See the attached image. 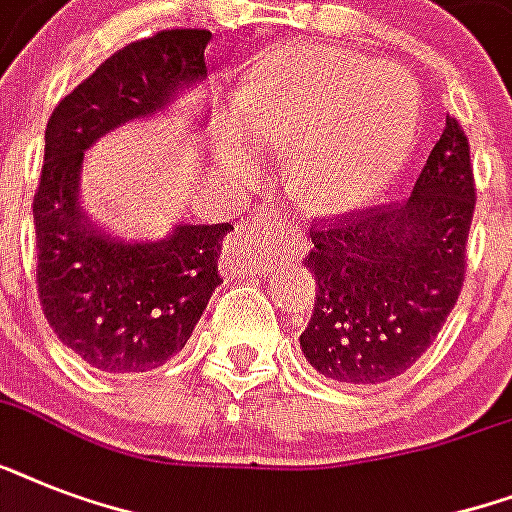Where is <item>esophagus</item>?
Masks as SVG:
<instances>
[{"mask_svg": "<svg viewBox=\"0 0 512 512\" xmlns=\"http://www.w3.org/2000/svg\"><path fill=\"white\" fill-rule=\"evenodd\" d=\"M263 255H279L287 260H303L305 236L292 228V223L281 220H265L255 228V233H239L225 241L223 268L231 276H241L252 271Z\"/></svg>", "mask_w": 512, "mask_h": 512, "instance_id": "34e87169", "label": "esophagus"}]
</instances>
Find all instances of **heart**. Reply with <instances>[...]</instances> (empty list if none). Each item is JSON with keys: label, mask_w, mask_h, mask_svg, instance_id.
<instances>
[{"label": "heart", "mask_w": 512, "mask_h": 512, "mask_svg": "<svg viewBox=\"0 0 512 512\" xmlns=\"http://www.w3.org/2000/svg\"><path fill=\"white\" fill-rule=\"evenodd\" d=\"M236 114L268 151L292 154L297 199L345 209L372 199L398 167L417 124V90L404 71L356 52L295 44L249 74ZM217 151L231 175L255 167V141L236 122L223 127Z\"/></svg>", "instance_id": "heart-1"}]
</instances>
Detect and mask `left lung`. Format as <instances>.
<instances>
[{"instance_id": "left-lung-1", "label": "left lung", "mask_w": 512, "mask_h": 512, "mask_svg": "<svg viewBox=\"0 0 512 512\" xmlns=\"http://www.w3.org/2000/svg\"><path fill=\"white\" fill-rule=\"evenodd\" d=\"M473 212L468 135L446 116L412 196L319 217L305 257L316 305L300 335L313 369L345 385L404 374L457 305Z\"/></svg>"}]
</instances>
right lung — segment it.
<instances>
[{"label": "right lung", "instance_id": "obj_1", "mask_svg": "<svg viewBox=\"0 0 512 512\" xmlns=\"http://www.w3.org/2000/svg\"><path fill=\"white\" fill-rule=\"evenodd\" d=\"M207 28H172L103 60L60 100L44 130L34 193L36 289L63 345L108 374H140L185 348L220 284L231 223L177 225L162 241L111 239L79 207L84 151L119 124L151 116L207 76Z\"/></svg>", "mask_w": 512, "mask_h": 512}]
</instances>
